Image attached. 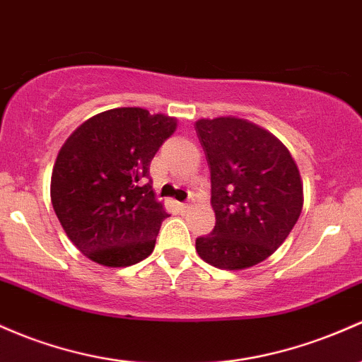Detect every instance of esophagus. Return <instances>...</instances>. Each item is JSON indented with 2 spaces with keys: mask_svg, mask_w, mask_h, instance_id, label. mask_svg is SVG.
<instances>
[{
  "mask_svg": "<svg viewBox=\"0 0 362 362\" xmlns=\"http://www.w3.org/2000/svg\"><path fill=\"white\" fill-rule=\"evenodd\" d=\"M180 208L184 209V211H185V209H189V208H190V201H187V202H180Z\"/></svg>",
  "mask_w": 362,
  "mask_h": 362,
  "instance_id": "34e87169",
  "label": "esophagus"
}]
</instances>
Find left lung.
I'll return each mask as SVG.
<instances>
[{"instance_id":"1","label":"left lung","mask_w":362,"mask_h":362,"mask_svg":"<svg viewBox=\"0 0 362 362\" xmlns=\"http://www.w3.org/2000/svg\"><path fill=\"white\" fill-rule=\"evenodd\" d=\"M196 132L211 173L216 223L196 240L214 268L245 269L284 244L303 211V180L272 132L235 117L201 118Z\"/></svg>"}]
</instances>
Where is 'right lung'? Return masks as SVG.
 <instances>
[{
    "instance_id": "add662e5",
    "label": "right lung",
    "mask_w": 362,
    "mask_h": 362,
    "mask_svg": "<svg viewBox=\"0 0 362 362\" xmlns=\"http://www.w3.org/2000/svg\"><path fill=\"white\" fill-rule=\"evenodd\" d=\"M177 120L142 108L94 115L66 139L51 175V202L69 239L94 263L123 268L146 259L168 216L149 165Z\"/></svg>"
}]
</instances>
